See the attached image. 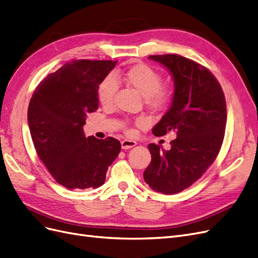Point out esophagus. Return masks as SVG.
<instances>
[{
    "instance_id": "obj_1",
    "label": "esophagus",
    "mask_w": 258,
    "mask_h": 258,
    "mask_svg": "<svg viewBox=\"0 0 258 258\" xmlns=\"http://www.w3.org/2000/svg\"><path fill=\"white\" fill-rule=\"evenodd\" d=\"M136 145H137V142L131 141V140H123V141L121 142V147L123 148V150H129V148L134 147Z\"/></svg>"
}]
</instances>
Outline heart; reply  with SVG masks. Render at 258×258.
I'll return each mask as SVG.
<instances>
[{"label":"heart","instance_id":"obj_1","mask_svg":"<svg viewBox=\"0 0 258 258\" xmlns=\"http://www.w3.org/2000/svg\"><path fill=\"white\" fill-rule=\"evenodd\" d=\"M123 80L146 99L147 104L154 108L165 107L171 100V90L162 86L161 75L150 66L141 63L130 68L123 73ZM118 89V82L113 75H108L98 86L97 96L103 106H111ZM132 134V129H127Z\"/></svg>","mask_w":258,"mask_h":258}]
</instances>
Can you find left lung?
Here are the masks:
<instances>
[{
    "mask_svg": "<svg viewBox=\"0 0 258 258\" xmlns=\"http://www.w3.org/2000/svg\"><path fill=\"white\" fill-rule=\"evenodd\" d=\"M148 58L166 67L174 81L172 103L153 134L171 131L176 138L169 151L148 145L152 160L143 176L155 191L172 195L192 185L217 157L227 119L226 100L215 76L197 62L179 54Z\"/></svg>",
    "mask_w": 258,
    "mask_h": 258,
    "instance_id": "obj_1",
    "label": "left lung"
}]
</instances>
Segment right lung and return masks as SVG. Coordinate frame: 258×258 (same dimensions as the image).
I'll return each instance as SVG.
<instances>
[{
    "instance_id": "1",
    "label": "right lung",
    "mask_w": 258,
    "mask_h": 258,
    "mask_svg": "<svg viewBox=\"0 0 258 258\" xmlns=\"http://www.w3.org/2000/svg\"><path fill=\"white\" fill-rule=\"evenodd\" d=\"M117 61L73 60L38 84L28 108L30 134L38 157L69 189L97 188L121 145L108 137L86 138L83 126L98 110V86Z\"/></svg>"
}]
</instances>
